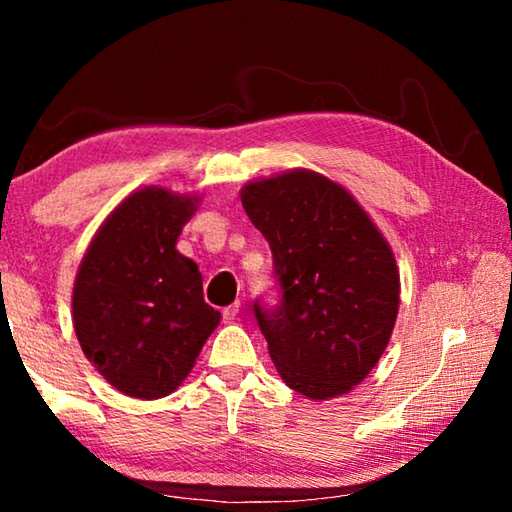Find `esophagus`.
Listing matches in <instances>:
<instances>
[{
	"instance_id": "esophagus-1",
	"label": "esophagus",
	"mask_w": 512,
	"mask_h": 512,
	"mask_svg": "<svg viewBox=\"0 0 512 512\" xmlns=\"http://www.w3.org/2000/svg\"><path fill=\"white\" fill-rule=\"evenodd\" d=\"M239 300L237 302H232L230 307H225L223 311H221V316H223V323H235L237 320V314H239Z\"/></svg>"
}]
</instances>
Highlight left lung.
Returning <instances> with one entry per match:
<instances>
[{"mask_svg": "<svg viewBox=\"0 0 512 512\" xmlns=\"http://www.w3.org/2000/svg\"><path fill=\"white\" fill-rule=\"evenodd\" d=\"M271 246L277 302L253 314L284 384L311 400L348 393L384 354L400 307L391 248L359 203L318 173L291 171L241 192Z\"/></svg>", "mask_w": 512, "mask_h": 512, "instance_id": "8db88e82", "label": "left lung"}]
</instances>
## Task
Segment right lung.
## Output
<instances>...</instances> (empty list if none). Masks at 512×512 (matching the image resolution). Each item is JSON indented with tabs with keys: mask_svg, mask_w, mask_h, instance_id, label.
<instances>
[{
	"mask_svg": "<svg viewBox=\"0 0 512 512\" xmlns=\"http://www.w3.org/2000/svg\"><path fill=\"white\" fill-rule=\"evenodd\" d=\"M194 198L146 187L128 196L83 257L74 329L117 391L158 400L192 370L221 314L203 300V277L176 250Z\"/></svg>",
	"mask_w": 512,
	"mask_h": 512,
	"instance_id": "right-lung-1",
	"label": "right lung"
}]
</instances>
